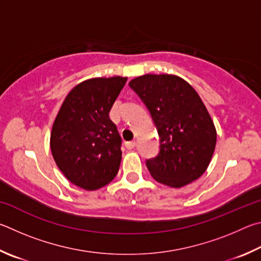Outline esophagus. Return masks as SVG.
I'll use <instances>...</instances> for the list:
<instances>
[{
    "label": "esophagus",
    "mask_w": 261,
    "mask_h": 261,
    "mask_svg": "<svg viewBox=\"0 0 261 261\" xmlns=\"http://www.w3.org/2000/svg\"><path fill=\"white\" fill-rule=\"evenodd\" d=\"M135 145H136L135 141H129V142H126V143H125V147H126L128 150L134 149V148H135Z\"/></svg>",
    "instance_id": "34e87169"
}]
</instances>
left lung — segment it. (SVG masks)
Wrapping results in <instances>:
<instances>
[{
    "instance_id": "left-lung-1",
    "label": "left lung",
    "mask_w": 261,
    "mask_h": 261,
    "mask_svg": "<svg viewBox=\"0 0 261 261\" xmlns=\"http://www.w3.org/2000/svg\"><path fill=\"white\" fill-rule=\"evenodd\" d=\"M129 86L147 105L161 138L158 156L147 161L150 174L172 188L197 180L217 143L216 126L197 91L173 74H144Z\"/></svg>"
}]
</instances>
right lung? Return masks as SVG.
<instances>
[{
    "instance_id": "1",
    "label": "right lung",
    "mask_w": 261,
    "mask_h": 261,
    "mask_svg": "<svg viewBox=\"0 0 261 261\" xmlns=\"http://www.w3.org/2000/svg\"><path fill=\"white\" fill-rule=\"evenodd\" d=\"M127 77H93L76 85L55 119L50 149L66 179L85 190H97L116 177L121 139L109 113Z\"/></svg>"
}]
</instances>
